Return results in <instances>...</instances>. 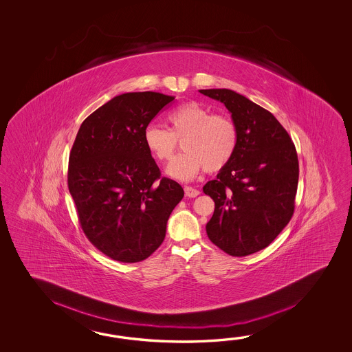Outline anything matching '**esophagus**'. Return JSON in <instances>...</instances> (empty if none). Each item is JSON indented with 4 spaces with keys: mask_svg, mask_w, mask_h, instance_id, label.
Returning a JSON list of instances; mask_svg holds the SVG:
<instances>
[{
    "mask_svg": "<svg viewBox=\"0 0 352 352\" xmlns=\"http://www.w3.org/2000/svg\"><path fill=\"white\" fill-rule=\"evenodd\" d=\"M185 195H186L187 197H196V196L200 195V191L196 190L194 187L185 186Z\"/></svg>",
    "mask_w": 352,
    "mask_h": 352,
    "instance_id": "esophagus-1",
    "label": "esophagus"
}]
</instances>
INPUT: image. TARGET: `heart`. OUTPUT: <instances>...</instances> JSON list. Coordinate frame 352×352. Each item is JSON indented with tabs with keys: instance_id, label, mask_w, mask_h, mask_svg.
Returning <instances> with one entry per match:
<instances>
[{
	"instance_id": "1",
	"label": "heart",
	"mask_w": 352,
	"mask_h": 352,
	"mask_svg": "<svg viewBox=\"0 0 352 352\" xmlns=\"http://www.w3.org/2000/svg\"><path fill=\"white\" fill-rule=\"evenodd\" d=\"M170 131L151 124L143 132V142L152 157L168 161L182 141V153L166 168L173 179L188 181L205 168L217 173L232 161L239 142L235 120L226 113L211 114L197 102H187L167 114Z\"/></svg>"
}]
</instances>
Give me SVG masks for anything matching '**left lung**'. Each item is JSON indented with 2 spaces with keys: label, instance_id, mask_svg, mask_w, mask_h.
<instances>
[{
  "label": "left lung",
  "instance_id": "obj_1",
  "mask_svg": "<svg viewBox=\"0 0 352 352\" xmlns=\"http://www.w3.org/2000/svg\"><path fill=\"white\" fill-rule=\"evenodd\" d=\"M221 102L239 131L229 165L202 187L215 202L206 224L209 239L232 256L268 247L289 223L298 186V157L277 118L230 89H201Z\"/></svg>",
  "mask_w": 352,
  "mask_h": 352
}]
</instances>
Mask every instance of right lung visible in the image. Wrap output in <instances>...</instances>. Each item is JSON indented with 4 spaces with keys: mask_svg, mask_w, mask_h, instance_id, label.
Returning <instances> with one entry per match:
<instances>
[{
    "mask_svg": "<svg viewBox=\"0 0 352 352\" xmlns=\"http://www.w3.org/2000/svg\"><path fill=\"white\" fill-rule=\"evenodd\" d=\"M173 99L157 91L112 98L82 122L70 152L67 186L82 232L117 262L148 258L184 197L179 184L161 177L143 142L151 120Z\"/></svg>",
    "mask_w": 352,
    "mask_h": 352,
    "instance_id": "right-lung-1",
    "label": "right lung"
}]
</instances>
